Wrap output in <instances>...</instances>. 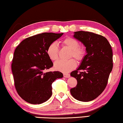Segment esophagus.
Masks as SVG:
<instances>
[{"label":"esophagus","instance_id":"34e87169","mask_svg":"<svg viewBox=\"0 0 123 123\" xmlns=\"http://www.w3.org/2000/svg\"><path fill=\"white\" fill-rule=\"evenodd\" d=\"M63 76L66 77V78H68V77H70V75L68 74H63Z\"/></svg>","mask_w":123,"mask_h":123}]
</instances>
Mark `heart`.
I'll return each mask as SVG.
<instances>
[{
	"mask_svg": "<svg viewBox=\"0 0 123 123\" xmlns=\"http://www.w3.org/2000/svg\"><path fill=\"white\" fill-rule=\"evenodd\" d=\"M62 44L71 50L70 58L74 57L77 61L81 62L84 59L86 55V49L83 47L79 46V43L76 39L71 37H67L62 41ZM47 53L52 61H55L58 59L59 51L56 43L53 42L49 45L47 49ZM76 62L74 59L67 61L60 60L54 65L55 70L63 72H68L76 67Z\"/></svg>",
	"mask_w": 123,
	"mask_h": 123,
	"instance_id": "1",
	"label": "heart"
}]
</instances>
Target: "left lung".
<instances>
[{
  "label": "left lung",
  "instance_id": "left-lung-1",
  "mask_svg": "<svg viewBox=\"0 0 123 123\" xmlns=\"http://www.w3.org/2000/svg\"><path fill=\"white\" fill-rule=\"evenodd\" d=\"M74 37L84 45L87 54L70 74L77 81L70 92L79 101H90L98 98L108 84L113 66L112 48L106 38L94 33L77 31Z\"/></svg>",
  "mask_w": 123,
  "mask_h": 123
}]
</instances>
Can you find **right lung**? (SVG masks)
I'll list each match as a JSON object with an SVG mask.
<instances>
[{
    "instance_id": "right-lung-1",
    "label": "right lung",
    "mask_w": 123,
    "mask_h": 123,
    "mask_svg": "<svg viewBox=\"0 0 123 123\" xmlns=\"http://www.w3.org/2000/svg\"><path fill=\"white\" fill-rule=\"evenodd\" d=\"M63 34H36L24 39L15 48L12 63L15 87L27 103L40 104L47 101L52 94V82L63 77L61 72H44L53 65L47 53L48 47Z\"/></svg>"
}]
</instances>
